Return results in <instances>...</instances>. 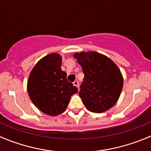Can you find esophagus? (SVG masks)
<instances>
[{"instance_id":"esophagus-1","label":"esophagus","mask_w":151,"mask_h":151,"mask_svg":"<svg viewBox=\"0 0 151 151\" xmlns=\"http://www.w3.org/2000/svg\"><path fill=\"white\" fill-rule=\"evenodd\" d=\"M73 85H74L75 86H76V87L78 88H78H79V83H78V81L76 80V81H75V82H73Z\"/></svg>"}]
</instances>
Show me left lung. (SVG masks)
I'll return each mask as SVG.
<instances>
[{
  "mask_svg": "<svg viewBox=\"0 0 151 151\" xmlns=\"http://www.w3.org/2000/svg\"><path fill=\"white\" fill-rule=\"evenodd\" d=\"M85 74L78 93L87 110L104 113L116 104L119 98L123 78L118 66L106 56L95 51L76 53Z\"/></svg>",
  "mask_w": 151,
  "mask_h": 151,
  "instance_id": "1",
  "label": "left lung"
}]
</instances>
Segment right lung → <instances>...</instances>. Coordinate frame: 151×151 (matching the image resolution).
<instances>
[{"instance_id": "right-lung-1", "label": "right lung", "mask_w": 151, "mask_h": 151, "mask_svg": "<svg viewBox=\"0 0 151 151\" xmlns=\"http://www.w3.org/2000/svg\"><path fill=\"white\" fill-rule=\"evenodd\" d=\"M62 57L52 53L40 60L29 75L27 91L31 101L42 113L57 116L66 110L78 88L68 82L61 69Z\"/></svg>"}]
</instances>
